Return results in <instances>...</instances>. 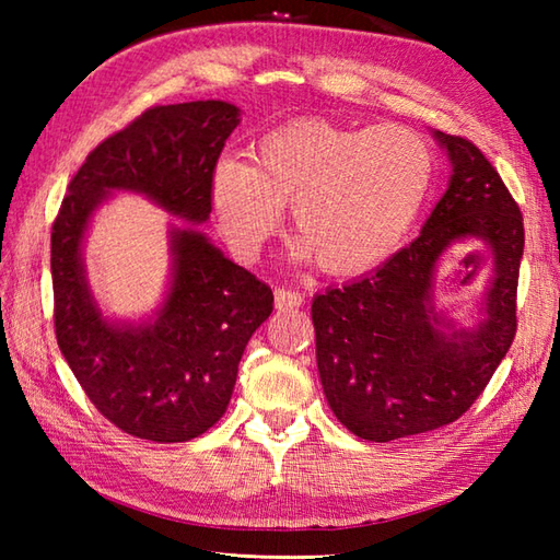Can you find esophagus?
Instances as JSON below:
<instances>
[{"instance_id": "esophagus-1", "label": "esophagus", "mask_w": 560, "mask_h": 560, "mask_svg": "<svg viewBox=\"0 0 560 560\" xmlns=\"http://www.w3.org/2000/svg\"><path fill=\"white\" fill-rule=\"evenodd\" d=\"M273 305L279 311H289V307H299L303 305V295L299 291H289V289H277L273 291Z\"/></svg>"}]
</instances>
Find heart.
Listing matches in <instances>:
<instances>
[{
	"instance_id": "b5f03b06",
	"label": "heart",
	"mask_w": 560,
	"mask_h": 560,
	"mask_svg": "<svg viewBox=\"0 0 560 560\" xmlns=\"http://www.w3.org/2000/svg\"><path fill=\"white\" fill-rule=\"evenodd\" d=\"M431 177V149L407 127L347 129L305 117L261 137L253 163L219 161L211 207L233 253L255 259L291 201L295 257L359 273L407 235Z\"/></svg>"
}]
</instances>
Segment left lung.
<instances>
[{
    "label": "left lung",
    "mask_w": 560,
    "mask_h": 560,
    "mask_svg": "<svg viewBox=\"0 0 560 560\" xmlns=\"http://www.w3.org/2000/svg\"><path fill=\"white\" fill-rule=\"evenodd\" d=\"M452 175L421 235L371 277L315 295L317 371L337 419L373 443L457 421L489 385L517 331L525 225L513 195L469 139L433 132ZM492 249L482 319L464 330L434 313L432 279L455 242Z\"/></svg>",
    "instance_id": "8db88e82"
}]
</instances>
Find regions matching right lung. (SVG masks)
<instances>
[{"label":"right lung","mask_w":560,"mask_h":560,"mask_svg":"<svg viewBox=\"0 0 560 560\" xmlns=\"http://www.w3.org/2000/svg\"><path fill=\"white\" fill-rule=\"evenodd\" d=\"M241 110L225 101L156 105L93 149L71 177L50 237L55 335L71 373L120 431L185 443L229 407L249 337L273 293L197 229L211 213V175ZM137 191L189 224L172 230L170 295L149 324H117L92 299L82 237L113 191Z\"/></svg>","instance_id":"obj_1"}]
</instances>
